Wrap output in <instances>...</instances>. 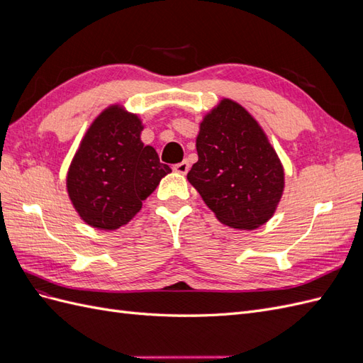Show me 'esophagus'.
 I'll use <instances>...</instances> for the list:
<instances>
[{
    "mask_svg": "<svg viewBox=\"0 0 363 363\" xmlns=\"http://www.w3.org/2000/svg\"><path fill=\"white\" fill-rule=\"evenodd\" d=\"M174 171L175 172H179V174H186L189 171V162L188 160H183V162H180V163H177V164H174Z\"/></svg>",
    "mask_w": 363,
    "mask_h": 363,
    "instance_id": "esophagus-1",
    "label": "esophagus"
}]
</instances>
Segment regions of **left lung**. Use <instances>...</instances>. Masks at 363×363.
Wrapping results in <instances>:
<instances>
[{
	"mask_svg": "<svg viewBox=\"0 0 363 363\" xmlns=\"http://www.w3.org/2000/svg\"><path fill=\"white\" fill-rule=\"evenodd\" d=\"M199 162L188 180L223 224L252 230L276 212L283 167L268 138L245 108L223 100L206 115L196 138Z\"/></svg>",
	"mask_w": 363,
	"mask_h": 363,
	"instance_id": "1",
	"label": "left lung"
}]
</instances>
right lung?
I'll return each instance as SVG.
<instances>
[{
    "instance_id": "obj_1",
    "label": "right lung",
    "mask_w": 363,
    "mask_h": 363,
    "mask_svg": "<svg viewBox=\"0 0 363 363\" xmlns=\"http://www.w3.org/2000/svg\"><path fill=\"white\" fill-rule=\"evenodd\" d=\"M142 128L136 115L112 106L87 130L67 179L69 199L84 223L101 230L127 224L171 172L155 148L142 144Z\"/></svg>"
}]
</instances>
